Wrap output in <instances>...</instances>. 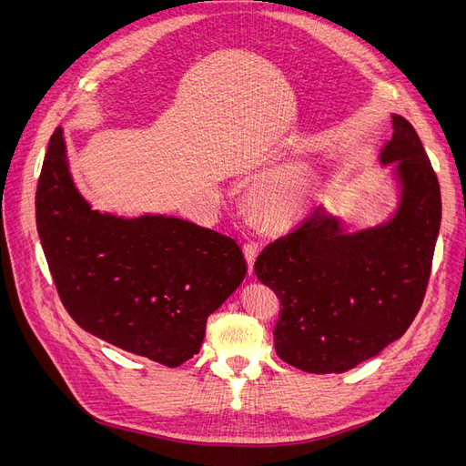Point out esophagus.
Segmentation results:
<instances>
[{
	"instance_id": "obj_1",
	"label": "esophagus",
	"mask_w": 466,
	"mask_h": 466,
	"mask_svg": "<svg viewBox=\"0 0 466 466\" xmlns=\"http://www.w3.org/2000/svg\"><path fill=\"white\" fill-rule=\"evenodd\" d=\"M243 252H245V258L248 264V272H252V266H255V258L258 255V245L255 241H245L243 243Z\"/></svg>"
}]
</instances>
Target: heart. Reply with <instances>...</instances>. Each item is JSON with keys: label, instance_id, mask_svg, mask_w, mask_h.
I'll return each instance as SVG.
<instances>
[{"label": "heart", "instance_id": "b5f03b06", "mask_svg": "<svg viewBox=\"0 0 466 466\" xmlns=\"http://www.w3.org/2000/svg\"><path fill=\"white\" fill-rule=\"evenodd\" d=\"M309 182L303 173L288 171L268 182L255 194V211L266 225H286L299 214Z\"/></svg>", "mask_w": 466, "mask_h": 466}]
</instances>
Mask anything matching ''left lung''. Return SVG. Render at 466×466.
Listing matches in <instances>:
<instances>
[{"mask_svg":"<svg viewBox=\"0 0 466 466\" xmlns=\"http://www.w3.org/2000/svg\"><path fill=\"white\" fill-rule=\"evenodd\" d=\"M380 161H400L404 196L387 225L344 235L317 206L268 243L255 274L279 299L276 354L307 373H342L400 338L428 289L441 223L437 175L414 126L392 116Z\"/></svg>","mask_w":466,"mask_h":466,"instance_id":"1","label":"left lung"}]
</instances>
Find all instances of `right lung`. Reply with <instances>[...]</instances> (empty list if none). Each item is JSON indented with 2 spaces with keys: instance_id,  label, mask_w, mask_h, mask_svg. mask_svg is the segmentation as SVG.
I'll list each match as a JSON object with an SVG mask.
<instances>
[{
  "instance_id": "obj_1",
  "label": "right lung",
  "mask_w": 466,
  "mask_h": 466,
  "mask_svg": "<svg viewBox=\"0 0 466 466\" xmlns=\"http://www.w3.org/2000/svg\"><path fill=\"white\" fill-rule=\"evenodd\" d=\"M36 229L69 317L168 368L198 354L208 317L247 272L228 235L177 218L93 211L69 177L60 126L38 177Z\"/></svg>"
}]
</instances>
